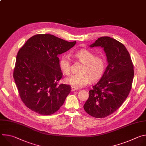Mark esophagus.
Masks as SVG:
<instances>
[{
	"mask_svg": "<svg viewBox=\"0 0 146 146\" xmlns=\"http://www.w3.org/2000/svg\"><path fill=\"white\" fill-rule=\"evenodd\" d=\"M77 90V88H74V87H72V91H75Z\"/></svg>",
	"mask_w": 146,
	"mask_h": 146,
	"instance_id": "esophagus-1",
	"label": "esophagus"
}]
</instances>
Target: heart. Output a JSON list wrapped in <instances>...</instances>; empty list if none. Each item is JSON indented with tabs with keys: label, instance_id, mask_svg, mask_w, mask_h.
<instances>
[{
	"label": "heart",
	"instance_id": "1",
	"mask_svg": "<svg viewBox=\"0 0 146 146\" xmlns=\"http://www.w3.org/2000/svg\"><path fill=\"white\" fill-rule=\"evenodd\" d=\"M74 56L82 65L80 69V73L72 74L65 78L66 84L79 88L87 85L90 80L94 82L101 77L106 66L103 57L95 56L94 53L85 49L76 52ZM59 66L62 72L65 74H69L71 67L70 57L66 54L62 55L59 60Z\"/></svg>",
	"mask_w": 146,
	"mask_h": 146
}]
</instances>
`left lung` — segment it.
<instances>
[{"instance_id":"1","label":"left lung","mask_w":146,"mask_h":146,"mask_svg":"<svg viewBox=\"0 0 146 146\" xmlns=\"http://www.w3.org/2000/svg\"><path fill=\"white\" fill-rule=\"evenodd\" d=\"M90 47L103 48L108 65L89 91L84 109L94 117L105 118L115 112L128 97L134 76L133 65L126 47L113 38L101 37Z\"/></svg>"}]
</instances>
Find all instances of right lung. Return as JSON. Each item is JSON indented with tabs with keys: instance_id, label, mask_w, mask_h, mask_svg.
<instances>
[{
	"instance_id": "obj_1",
	"label": "right lung",
	"mask_w": 146,
	"mask_h": 146,
	"mask_svg": "<svg viewBox=\"0 0 146 146\" xmlns=\"http://www.w3.org/2000/svg\"><path fill=\"white\" fill-rule=\"evenodd\" d=\"M69 42L50 34L36 35L19 49L13 77L25 106L41 114L57 111L71 91L69 85L58 82L62 77L58 55L72 48Z\"/></svg>"
}]
</instances>
